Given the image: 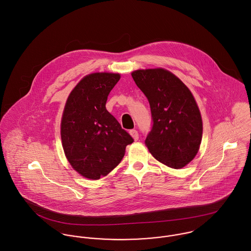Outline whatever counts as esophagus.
Wrapping results in <instances>:
<instances>
[{
    "instance_id": "34e87169",
    "label": "esophagus",
    "mask_w": 251,
    "mask_h": 251,
    "mask_svg": "<svg viewBox=\"0 0 251 251\" xmlns=\"http://www.w3.org/2000/svg\"><path fill=\"white\" fill-rule=\"evenodd\" d=\"M129 134L131 135V137L133 138V140H134V141H137V140H138L139 135H138V131H137V130H135V129H131V130L129 131Z\"/></svg>"
}]
</instances>
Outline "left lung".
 <instances>
[{"label": "left lung", "mask_w": 251, "mask_h": 251, "mask_svg": "<svg viewBox=\"0 0 251 251\" xmlns=\"http://www.w3.org/2000/svg\"><path fill=\"white\" fill-rule=\"evenodd\" d=\"M138 88L147 97L152 128L145 144L162 164L180 169L196 156L203 134V122L197 102L183 82L165 69L131 72Z\"/></svg>", "instance_id": "left-lung-1"}]
</instances>
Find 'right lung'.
Masks as SVG:
<instances>
[{
    "label": "right lung",
    "instance_id": "obj_1",
    "mask_svg": "<svg viewBox=\"0 0 251 251\" xmlns=\"http://www.w3.org/2000/svg\"><path fill=\"white\" fill-rule=\"evenodd\" d=\"M120 73L94 72L73 88L61 121L62 145L72 168L82 177L100 179L123 159L132 137L105 107Z\"/></svg>",
    "mask_w": 251,
    "mask_h": 251
}]
</instances>
